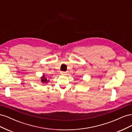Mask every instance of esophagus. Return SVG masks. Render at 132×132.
<instances>
[{"mask_svg": "<svg viewBox=\"0 0 132 132\" xmlns=\"http://www.w3.org/2000/svg\"><path fill=\"white\" fill-rule=\"evenodd\" d=\"M61 74L62 75H65V74H67V73H66V72H64V71H61Z\"/></svg>", "mask_w": 132, "mask_h": 132, "instance_id": "obj_1", "label": "esophagus"}]
</instances>
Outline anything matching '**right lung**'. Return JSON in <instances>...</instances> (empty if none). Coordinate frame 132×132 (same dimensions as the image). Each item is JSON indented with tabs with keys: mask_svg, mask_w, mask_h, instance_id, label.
I'll return each instance as SVG.
<instances>
[{
	"mask_svg": "<svg viewBox=\"0 0 132 132\" xmlns=\"http://www.w3.org/2000/svg\"><path fill=\"white\" fill-rule=\"evenodd\" d=\"M40 80L42 84H47L49 82V79H47L46 77V76L43 74V75L40 78Z\"/></svg>",
	"mask_w": 132,
	"mask_h": 132,
	"instance_id": "obj_1",
	"label": "right lung"
}]
</instances>
